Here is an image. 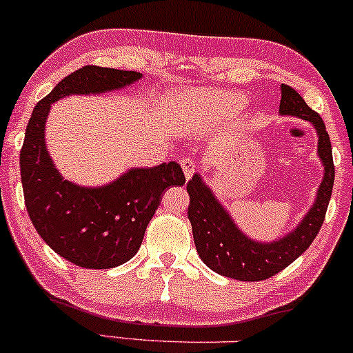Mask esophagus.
<instances>
[{
  "label": "esophagus",
  "mask_w": 353,
  "mask_h": 353,
  "mask_svg": "<svg viewBox=\"0 0 353 353\" xmlns=\"http://www.w3.org/2000/svg\"><path fill=\"white\" fill-rule=\"evenodd\" d=\"M181 165H182V171H184L185 179H190V177L194 176V172H196V164H194V161L192 159H182Z\"/></svg>",
  "instance_id": "1"
}]
</instances>
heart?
<instances>
[{"label": "heart", "instance_id": "b5f03b06", "mask_svg": "<svg viewBox=\"0 0 353 353\" xmlns=\"http://www.w3.org/2000/svg\"><path fill=\"white\" fill-rule=\"evenodd\" d=\"M177 103H181L179 114H184L192 124L201 125L234 114L241 106V98L232 92L199 89L182 92L177 96Z\"/></svg>", "mask_w": 353, "mask_h": 353}]
</instances>
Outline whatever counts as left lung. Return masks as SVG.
Here are the masks:
<instances>
[{"mask_svg":"<svg viewBox=\"0 0 353 353\" xmlns=\"http://www.w3.org/2000/svg\"><path fill=\"white\" fill-rule=\"evenodd\" d=\"M281 116L307 121L317 131V154L323 165V177L317 189L314 204L295 229L270 242H259L239 229L228 209L221 204L212 189L194 174L188 182L190 204L188 216L192 225L194 244L201 261L214 272L236 281L255 282L272 277L290 265L299 255L309 249L325 219L334 188L335 168L332 159L329 132L322 117L307 106L295 89L282 84Z\"/></svg>","mask_w":353,"mask_h":353,"instance_id":"left-lung-1","label":"left lung"}]
</instances>
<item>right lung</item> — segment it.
<instances>
[{
    "mask_svg": "<svg viewBox=\"0 0 353 353\" xmlns=\"http://www.w3.org/2000/svg\"><path fill=\"white\" fill-rule=\"evenodd\" d=\"M141 78L137 71L84 66L61 79L36 104L28 123L19 154L28 214L43 241L79 267L111 269L134 257L165 189L182 185L185 177L181 165L169 161L156 168H132L98 188L64 179L44 139L48 114L61 98L104 94Z\"/></svg>",
    "mask_w": 353,
    "mask_h": 353,
    "instance_id": "right-lung-1",
    "label": "right lung"
}]
</instances>
